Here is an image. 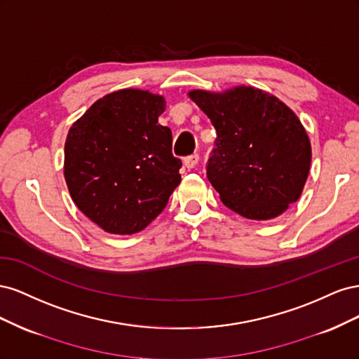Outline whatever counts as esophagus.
Returning a JSON list of instances; mask_svg holds the SVG:
<instances>
[{
    "mask_svg": "<svg viewBox=\"0 0 359 359\" xmlns=\"http://www.w3.org/2000/svg\"><path fill=\"white\" fill-rule=\"evenodd\" d=\"M198 161H199V156L198 154L187 156L186 158H184V166H186L187 169H193L194 166L198 165Z\"/></svg>",
    "mask_w": 359,
    "mask_h": 359,
    "instance_id": "34e87169",
    "label": "esophagus"
}]
</instances>
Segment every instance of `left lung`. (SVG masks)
I'll list each match as a JSON object with an SVG mask.
<instances>
[{
	"instance_id": "left-lung-1",
	"label": "left lung",
	"mask_w": 359,
	"mask_h": 359,
	"mask_svg": "<svg viewBox=\"0 0 359 359\" xmlns=\"http://www.w3.org/2000/svg\"><path fill=\"white\" fill-rule=\"evenodd\" d=\"M189 95L217 132L206 178L227 208L245 219L269 220L298 201L311 147L283 102L253 86L222 94L194 90Z\"/></svg>"
}]
</instances>
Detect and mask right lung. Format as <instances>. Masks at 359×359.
Returning <instances> with one entry per match:
<instances>
[{
  "instance_id": "add662e5",
  "label": "right lung",
  "mask_w": 359,
  "mask_h": 359,
  "mask_svg": "<svg viewBox=\"0 0 359 359\" xmlns=\"http://www.w3.org/2000/svg\"><path fill=\"white\" fill-rule=\"evenodd\" d=\"M166 103L142 90L97 100L67 135L64 177L76 206L103 231L132 235L165 210L181 181Z\"/></svg>"
}]
</instances>
